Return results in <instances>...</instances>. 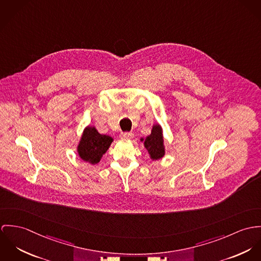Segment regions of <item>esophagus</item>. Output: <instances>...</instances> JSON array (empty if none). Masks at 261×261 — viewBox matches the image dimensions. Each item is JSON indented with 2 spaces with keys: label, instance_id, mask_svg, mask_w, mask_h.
<instances>
[{
  "label": "esophagus",
  "instance_id": "34e87169",
  "mask_svg": "<svg viewBox=\"0 0 261 261\" xmlns=\"http://www.w3.org/2000/svg\"><path fill=\"white\" fill-rule=\"evenodd\" d=\"M121 138H123V139H131V138H133V133H130V132L121 133Z\"/></svg>",
  "mask_w": 261,
  "mask_h": 261
}]
</instances>
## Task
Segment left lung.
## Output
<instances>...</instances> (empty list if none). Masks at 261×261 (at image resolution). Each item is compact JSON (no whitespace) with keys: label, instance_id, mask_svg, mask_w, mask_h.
Wrapping results in <instances>:
<instances>
[{"label":"left lung","instance_id":"8db88e82","mask_svg":"<svg viewBox=\"0 0 261 261\" xmlns=\"http://www.w3.org/2000/svg\"><path fill=\"white\" fill-rule=\"evenodd\" d=\"M141 141L144 142V147L147 149L152 160L161 159L165 155L163 132L159 124L153 125L151 134L145 139L141 138Z\"/></svg>","mask_w":261,"mask_h":261}]
</instances>
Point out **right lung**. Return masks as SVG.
<instances>
[{
    "label": "right lung",
    "instance_id": "right-lung-1",
    "mask_svg": "<svg viewBox=\"0 0 261 261\" xmlns=\"http://www.w3.org/2000/svg\"><path fill=\"white\" fill-rule=\"evenodd\" d=\"M113 142V138L100 134L95 127L88 126L82 134L77 147L80 158L90 164H98Z\"/></svg>",
    "mask_w": 261,
    "mask_h": 261
}]
</instances>
